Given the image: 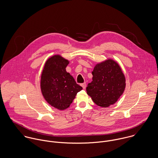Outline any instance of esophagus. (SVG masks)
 <instances>
[{"label":"esophagus","mask_w":158,"mask_h":158,"mask_svg":"<svg viewBox=\"0 0 158 158\" xmlns=\"http://www.w3.org/2000/svg\"><path fill=\"white\" fill-rule=\"evenodd\" d=\"M81 85V86L84 89H85V88H86V83H84V84H82Z\"/></svg>","instance_id":"obj_1"}]
</instances>
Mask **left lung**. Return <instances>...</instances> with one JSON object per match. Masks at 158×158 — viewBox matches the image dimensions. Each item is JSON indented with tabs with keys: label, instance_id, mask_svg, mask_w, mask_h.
Listing matches in <instances>:
<instances>
[{
	"label": "left lung",
	"instance_id": "8db88e82",
	"mask_svg": "<svg viewBox=\"0 0 158 158\" xmlns=\"http://www.w3.org/2000/svg\"><path fill=\"white\" fill-rule=\"evenodd\" d=\"M93 81L86 88L93 102L101 107L116 102L125 88V77L119 64L112 59L98 64L92 71Z\"/></svg>",
	"mask_w": 158,
	"mask_h": 158
}]
</instances>
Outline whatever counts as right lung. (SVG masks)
Instances as JSON below:
<instances>
[{
    "instance_id": "right-lung-1",
    "label": "right lung",
    "mask_w": 158,
    "mask_h": 158,
    "mask_svg": "<svg viewBox=\"0 0 158 158\" xmlns=\"http://www.w3.org/2000/svg\"><path fill=\"white\" fill-rule=\"evenodd\" d=\"M69 61L54 55L45 62L40 79V88L46 101L53 107L63 110L69 108L82 87L76 84L66 71Z\"/></svg>"
}]
</instances>
